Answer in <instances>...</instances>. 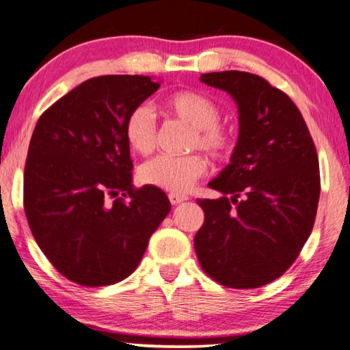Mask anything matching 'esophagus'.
<instances>
[{
  "mask_svg": "<svg viewBox=\"0 0 350 350\" xmlns=\"http://www.w3.org/2000/svg\"><path fill=\"white\" fill-rule=\"evenodd\" d=\"M169 200H170L172 205H178V203L187 200V196H183V193L170 192V193H169Z\"/></svg>",
  "mask_w": 350,
  "mask_h": 350,
  "instance_id": "esophagus-1",
  "label": "esophagus"
}]
</instances>
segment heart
<instances>
[{"label": "heart", "instance_id": "obj_1", "mask_svg": "<svg viewBox=\"0 0 350 350\" xmlns=\"http://www.w3.org/2000/svg\"><path fill=\"white\" fill-rule=\"evenodd\" d=\"M165 109L176 119L193 126L191 148H202L214 159H228L236 147V134L219 122L220 109L209 96L193 90H181L165 100ZM126 142L136 153L148 154L157 147V117L148 105H139L125 122ZM208 169L200 153L159 154L145 163L139 175L150 186L170 192H186Z\"/></svg>", "mask_w": 350, "mask_h": 350}]
</instances>
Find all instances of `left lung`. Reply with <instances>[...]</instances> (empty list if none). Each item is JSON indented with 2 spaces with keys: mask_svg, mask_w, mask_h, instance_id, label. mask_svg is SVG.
Returning a JSON list of instances; mask_svg holds the SVG:
<instances>
[{
  "mask_svg": "<svg viewBox=\"0 0 350 350\" xmlns=\"http://www.w3.org/2000/svg\"><path fill=\"white\" fill-rule=\"evenodd\" d=\"M200 79L238 103L239 137L231 163L208 185L224 197L197 198L205 213L193 239L198 262L224 286H265L291 267L313 230L318 153L297 106L265 78L228 70Z\"/></svg>",
  "mask_w": 350,
  "mask_h": 350,
  "instance_id": "obj_1",
  "label": "left lung"
}]
</instances>
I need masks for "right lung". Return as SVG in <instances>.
I'll use <instances>...</instances> for the list:
<instances>
[{
	"mask_svg": "<svg viewBox=\"0 0 350 350\" xmlns=\"http://www.w3.org/2000/svg\"><path fill=\"white\" fill-rule=\"evenodd\" d=\"M158 89L142 75L90 78L37 122L25 213L40 250L70 282L95 288L126 278L170 211L159 187L131 185L125 137L126 117Z\"/></svg>",
	"mask_w": 350,
	"mask_h": 350,
	"instance_id": "obj_1",
	"label": "right lung"
}]
</instances>
